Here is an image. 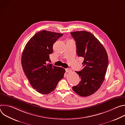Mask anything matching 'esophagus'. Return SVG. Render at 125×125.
Masks as SVG:
<instances>
[{
  "label": "esophagus",
  "instance_id": "1",
  "mask_svg": "<svg viewBox=\"0 0 125 125\" xmlns=\"http://www.w3.org/2000/svg\"><path fill=\"white\" fill-rule=\"evenodd\" d=\"M65 70H66V72H71V71H72V70H71V69H70V68L66 69Z\"/></svg>",
  "mask_w": 125,
  "mask_h": 125
}]
</instances>
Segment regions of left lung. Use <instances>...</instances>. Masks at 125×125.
I'll list each match as a JSON object with an SVG mask.
<instances>
[{
  "instance_id": "8db88e82",
  "label": "left lung",
  "mask_w": 125,
  "mask_h": 125,
  "mask_svg": "<svg viewBox=\"0 0 125 125\" xmlns=\"http://www.w3.org/2000/svg\"><path fill=\"white\" fill-rule=\"evenodd\" d=\"M76 41L77 54L84 58L83 67L76 71L81 80L73 86V90L81 96H88L95 93L105 79L108 64L107 52L100 42L90 32L85 31L71 32Z\"/></svg>"
}]
</instances>
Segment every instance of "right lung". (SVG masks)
<instances>
[{
    "mask_svg": "<svg viewBox=\"0 0 125 125\" xmlns=\"http://www.w3.org/2000/svg\"><path fill=\"white\" fill-rule=\"evenodd\" d=\"M63 34L46 30L35 33L26 44L21 58L23 69L32 87L47 94L53 91L64 77L65 70L51 64L53 45Z\"/></svg>",
    "mask_w": 125,
    "mask_h": 125,
    "instance_id": "1",
    "label": "right lung"
}]
</instances>
